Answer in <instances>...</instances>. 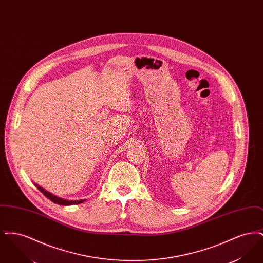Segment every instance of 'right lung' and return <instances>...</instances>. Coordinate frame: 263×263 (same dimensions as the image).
Here are the masks:
<instances>
[{"mask_svg": "<svg viewBox=\"0 0 263 263\" xmlns=\"http://www.w3.org/2000/svg\"><path fill=\"white\" fill-rule=\"evenodd\" d=\"M36 187L48 198V199H50L52 202H54L55 204H59V205H65V206H69V205H76V204H80V203H83V202H85L86 199H82V200H68V199H63V198H60V197H58V196H56V195H54V194H52L50 193L49 191H47V190H45L44 188L41 187V186H39L37 185L36 183H33Z\"/></svg>", "mask_w": 263, "mask_h": 263, "instance_id": "right-lung-1", "label": "right lung"}]
</instances>
